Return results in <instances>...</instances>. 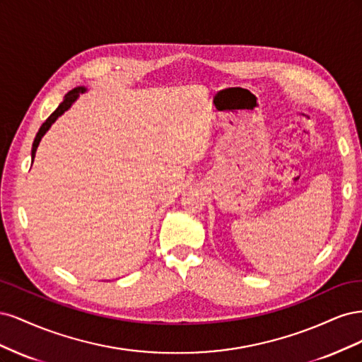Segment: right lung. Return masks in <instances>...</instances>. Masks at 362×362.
I'll return each mask as SVG.
<instances>
[{
	"label": "right lung",
	"mask_w": 362,
	"mask_h": 362,
	"mask_svg": "<svg viewBox=\"0 0 362 362\" xmlns=\"http://www.w3.org/2000/svg\"><path fill=\"white\" fill-rule=\"evenodd\" d=\"M84 90H86L84 87H75V89H72L71 92H68L66 95H64V100H63V103L56 108V110H54V112L51 113V116L45 120V122L42 124V127H40V128H39V131H37V134H36L35 141H33V149H31V157H33V158H35L36 149H37V146H39V141L42 140L43 134H45L47 131L49 129V127H51L54 122H56L59 116H62L64 112L68 110V108L72 105V103L76 100V98H78V95H80V93H83Z\"/></svg>",
	"instance_id": "add662e5"
}]
</instances>
